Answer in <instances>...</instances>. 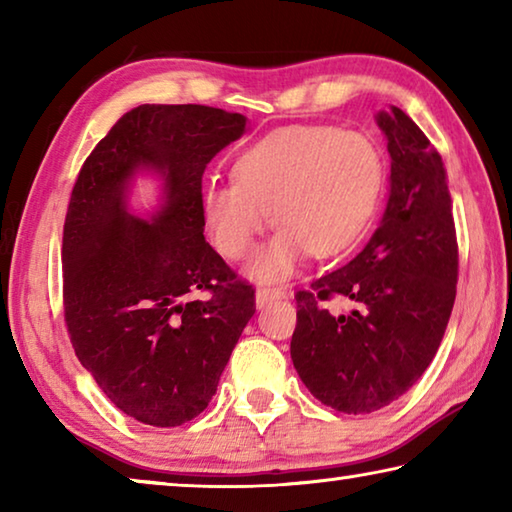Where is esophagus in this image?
Returning a JSON list of instances; mask_svg holds the SVG:
<instances>
[{"label":"esophagus","instance_id":"1","mask_svg":"<svg viewBox=\"0 0 512 512\" xmlns=\"http://www.w3.org/2000/svg\"><path fill=\"white\" fill-rule=\"evenodd\" d=\"M282 298H287V291H284V289H266V287H262V289L255 291V302H257L259 309H264L266 305H271L273 300H282Z\"/></svg>","mask_w":512,"mask_h":512}]
</instances>
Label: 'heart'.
<instances>
[{"instance_id": "b5f03b06", "label": "heart", "mask_w": 512, "mask_h": 512, "mask_svg": "<svg viewBox=\"0 0 512 512\" xmlns=\"http://www.w3.org/2000/svg\"><path fill=\"white\" fill-rule=\"evenodd\" d=\"M232 183L203 192L207 232L228 259H244L266 225H280L250 262L255 280L289 277L307 253L341 255L366 235L386 183L379 144L334 126H284L250 144Z\"/></svg>"}]
</instances>
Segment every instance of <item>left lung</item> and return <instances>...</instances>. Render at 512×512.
I'll use <instances>...</instances> for the list:
<instances>
[{"label":"left lung","instance_id":"1","mask_svg":"<svg viewBox=\"0 0 512 512\" xmlns=\"http://www.w3.org/2000/svg\"><path fill=\"white\" fill-rule=\"evenodd\" d=\"M391 155L379 228L348 264L298 291L291 359L318 402L372 413L404 395L429 368L452 316L458 246L443 158L402 112H377ZM339 292L355 302L332 315Z\"/></svg>","mask_w":512,"mask_h":512}]
</instances>
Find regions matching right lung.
I'll use <instances>...</instances> for the list:
<instances>
[{"instance_id":"right-lung-1","label":"right lung","mask_w":512,"mask_h":512,"mask_svg":"<svg viewBox=\"0 0 512 512\" xmlns=\"http://www.w3.org/2000/svg\"><path fill=\"white\" fill-rule=\"evenodd\" d=\"M210 106L126 112L90 153L63 230L65 323L108 400L151 427L203 413L255 314V291L203 237V171L246 133ZM137 175L159 178L151 213L130 205ZM211 296L196 301L193 293Z\"/></svg>"}]
</instances>
